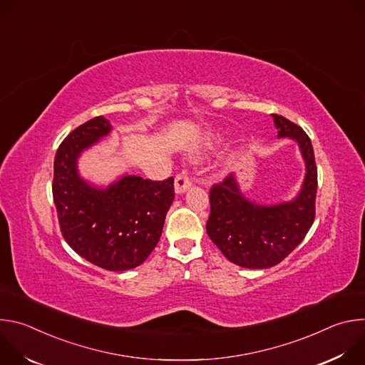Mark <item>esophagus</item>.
I'll list each match as a JSON object with an SVG mask.
<instances>
[{
    "label": "esophagus",
    "mask_w": 365,
    "mask_h": 365,
    "mask_svg": "<svg viewBox=\"0 0 365 365\" xmlns=\"http://www.w3.org/2000/svg\"><path fill=\"white\" fill-rule=\"evenodd\" d=\"M192 186V180L186 173H179L175 179V190L176 193H183Z\"/></svg>",
    "instance_id": "esophagus-1"
}]
</instances>
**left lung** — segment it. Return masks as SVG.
<instances>
[{
	"mask_svg": "<svg viewBox=\"0 0 365 365\" xmlns=\"http://www.w3.org/2000/svg\"><path fill=\"white\" fill-rule=\"evenodd\" d=\"M279 137L297 141L306 162L300 193L292 202L255 205L238 189L234 175L212 185L206 232L231 263L247 269L279 264L302 242L315 221L318 169L307 134L287 118L273 114Z\"/></svg>",
	"mask_w": 365,
	"mask_h": 365,
	"instance_id": "left-lung-1",
	"label": "left lung"
}]
</instances>
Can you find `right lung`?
Wrapping results in <instances>:
<instances>
[{"label": "right lung", "mask_w": 365, "mask_h": 365, "mask_svg": "<svg viewBox=\"0 0 365 365\" xmlns=\"http://www.w3.org/2000/svg\"><path fill=\"white\" fill-rule=\"evenodd\" d=\"M110 130V121L99 115L62 141L51 190L61 231L71 248L98 267L123 272L140 266L159 242L175 186L173 178L124 176L107 189L82 180L78 155Z\"/></svg>", "instance_id": "right-lung-1"}]
</instances>
